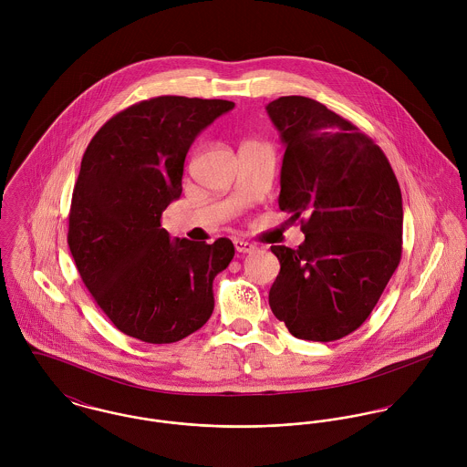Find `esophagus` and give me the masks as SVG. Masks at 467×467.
<instances>
[{
    "mask_svg": "<svg viewBox=\"0 0 467 467\" xmlns=\"http://www.w3.org/2000/svg\"><path fill=\"white\" fill-rule=\"evenodd\" d=\"M234 246H235V250L239 254H252V252H255V244L248 243V241H243V239H235Z\"/></svg>",
    "mask_w": 467,
    "mask_h": 467,
    "instance_id": "esophagus-1",
    "label": "esophagus"
}]
</instances>
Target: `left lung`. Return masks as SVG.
<instances>
[{"label": "left lung", "instance_id": "obj_1", "mask_svg": "<svg viewBox=\"0 0 467 467\" xmlns=\"http://www.w3.org/2000/svg\"><path fill=\"white\" fill-rule=\"evenodd\" d=\"M266 109L285 145L278 206L306 234L298 250L271 246L269 307L293 336L334 341L368 318L400 266V183L379 145L324 104L291 95Z\"/></svg>", "mask_w": 467, "mask_h": 467}]
</instances>
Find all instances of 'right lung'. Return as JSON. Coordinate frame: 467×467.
Masks as SVG:
<instances>
[{"mask_svg":"<svg viewBox=\"0 0 467 467\" xmlns=\"http://www.w3.org/2000/svg\"><path fill=\"white\" fill-rule=\"evenodd\" d=\"M234 106L176 95L141 100L109 119L82 156L67 246L95 304L136 339L180 341L213 311L212 282L234 259L232 241L171 239L160 217L182 196L192 141Z\"/></svg>","mask_w":467,"mask_h":467,"instance_id":"1","label":"right lung"}]
</instances>
